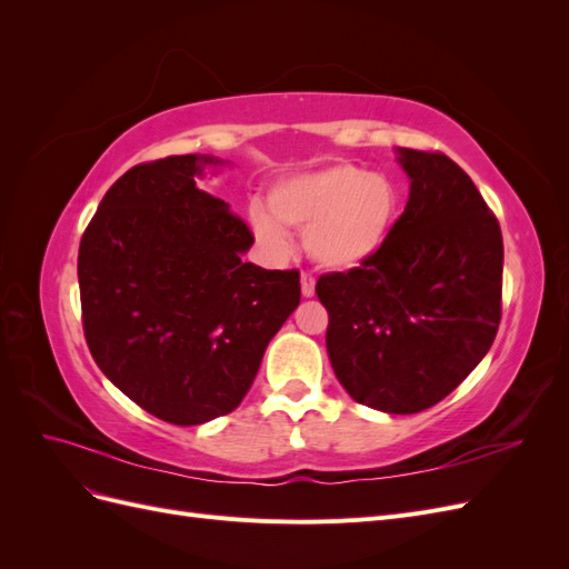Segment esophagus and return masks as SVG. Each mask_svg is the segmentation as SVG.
<instances>
[{
  "label": "esophagus",
  "mask_w": 569,
  "mask_h": 569,
  "mask_svg": "<svg viewBox=\"0 0 569 569\" xmlns=\"http://www.w3.org/2000/svg\"><path fill=\"white\" fill-rule=\"evenodd\" d=\"M301 295H303L306 299H311V297L316 295V280H313V274H308V272L301 274Z\"/></svg>",
  "instance_id": "34e87169"
}]
</instances>
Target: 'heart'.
<instances>
[{
  "instance_id": "obj_1",
  "label": "heart",
  "mask_w": 569,
  "mask_h": 569,
  "mask_svg": "<svg viewBox=\"0 0 569 569\" xmlns=\"http://www.w3.org/2000/svg\"><path fill=\"white\" fill-rule=\"evenodd\" d=\"M401 216V189L385 173L356 163H335L280 178L268 209L251 206L253 234L284 253L289 232L303 234L311 261L332 272H351L380 253Z\"/></svg>"
}]
</instances>
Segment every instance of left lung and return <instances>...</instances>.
Segmentation results:
<instances>
[{"instance_id": "8db88e82", "label": "left lung", "mask_w": 569, "mask_h": 569, "mask_svg": "<svg viewBox=\"0 0 569 569\" xmlns=\"http://www.w3.org/2000/svg\"><path fill=\"white\" fill-rule=\"evenodd\" d=\"M410 180L387 247L316 284L330 313L327 356L368 408L410 416L449 396L501 322L503 237L465 170L439 151L396 149Z\"/></svg>"}]
</instances>
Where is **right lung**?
I'll use <instances>...</instances> for the list:
<instances>
[{"instance_id":"right-lung-1","label":"right lung","mask_w":569,"mask_h":569,"mask_svg":"<svg viewBox=\"0 0 569 569\" xmlns=\"http://www.w3.org/2000/svg\"><path fill=\"white\" fill-rule=\"evenodd\" d=\"M206 153L140 163L101 199L80 239L84 339L128 399L173 425L228 416L270 339L297 311V270L244 263L253 234L194 178Z\"/></svg>"}]
</instances>
